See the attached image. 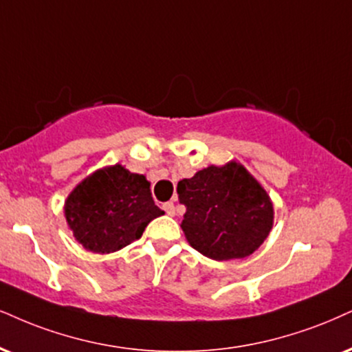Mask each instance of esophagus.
I'll return each instance as SVG.
<instances>
[{"label":"esophagus","instance_id":"34e87169","mask_svg":"<svg viewBox=\"0 0 352 352\" xmlns=\"http://www.w3.org/2000/svg\"><path fill=\"white\" fill-rule=\"evenodd\" d=\"M163 210L166 212L168 215H175V212H176V209H175V204H173L171 201H169V202H164V204H163Z\"/></svg>","mask_w":352,"mask_h":352}]
</instances>
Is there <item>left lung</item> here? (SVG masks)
<instances>
[{"instance_id": "1", "label": "left lung", "mask_w": 352, "mask_h": 352, "mask_svg": "<svg viewBox=\"0 0 352 352\" xmlns=\"http://www.w3.org/2000/svg\"><path fill=\"white\" fill-rule=\"evenodd\" d=\"M177 197L186 207L184 235L207 258H246L271 232V199L238 163L209 166L179 181Z\"/></svg>"}]
</instances>
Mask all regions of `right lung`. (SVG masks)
Wrapping results in <instances>:
<instances>
[{"label": "right lung", "mask_w": 352, "mask_h": 352, "mask_svg": "<svg viewBox=\"0 0 352 352\" xmlns=\"http://www.w3.org/2000/svg\"><path fill=\"white\" fill-rule=\"evenodd\" d=\"M163 215L145 176L116 166L86 177L65 202L73 235L86 250L112 253L138 240L151 220Z\"/></svg>", "instance_id": "1"}]
</instances>
